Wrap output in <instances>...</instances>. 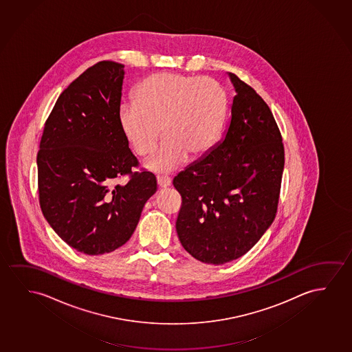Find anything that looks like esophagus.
<instances>
[{"label":"esophagus","mask_w":352,"mask_h":352,"mask_svg":"<svg viewBox=\"0 0 352 352\" xmlns=\"http://www.w3.org/2000/svg\"><path fill=\"white\" fill-rule=\"evenodd\" d=\"M157 184L160 188H168L172 184V180L167 175H157Z\"/></svg>","instance_id":"esophagus-1"}]
</instances>
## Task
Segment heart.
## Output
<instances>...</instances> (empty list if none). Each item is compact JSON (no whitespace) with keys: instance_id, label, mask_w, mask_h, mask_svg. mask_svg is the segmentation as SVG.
Instances as JSON below:
<instances>
[{"instance_id":"obj_1","label":"heart","mask_w":352,"mask_h":352,"mask_svg":"<svg viewBox=\"0 0 352 352\" xmlns=\"http://www.w3.org/2000/svg\"><path fill=\"white\" fill-rule=\"evenodd\" d=\"M229 112L224 87L210 77L158 72L139 83L134 102L118 107V124L133 151L153 172H172L199 158L219 140Z\"/></svg>"}]
</instances>
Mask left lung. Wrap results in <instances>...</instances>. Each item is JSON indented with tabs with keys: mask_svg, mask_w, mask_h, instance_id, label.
Masks as SVG:
<instances>
[{
	"mask_svg": "<svg viewBox=\"0 0 352 352\" xmlns=\"http://www.w3.org/2000/svg\"><path fill=\"white\" fill-rule=\"evenodd\" d=\"M236 96L223 140L173 179L184 250L221 265L245 254L275 219L285 148L270 107L229 74Z\"/></svg>",
	"mask_w": 352,
	"mask_h": 352,
	"instance_id": "8db88e82",
	"label": "left lung"
}]
</instances>
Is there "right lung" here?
I'll return each mask as SVG.
<instances>
[{
	"mask_svg": "<svg viewBox=\"0 0 352 352\" xmlns=\"http://www.w3.org/2000/svg\"><path fill=\"white\" fill-rule=\"evenodd\" d=\"M124 65L102 60L61 93L37 153L38 199L48 224L88 255L124 245L156 190L151 172H134L137 157L118 124ZM129 175L126 184L114 183Z\"/></svg>",
	"mask_w": 352,
	"mask_h": 352,
	"instance_id": "1",
	"label": "right lung"
}]
</instances>
